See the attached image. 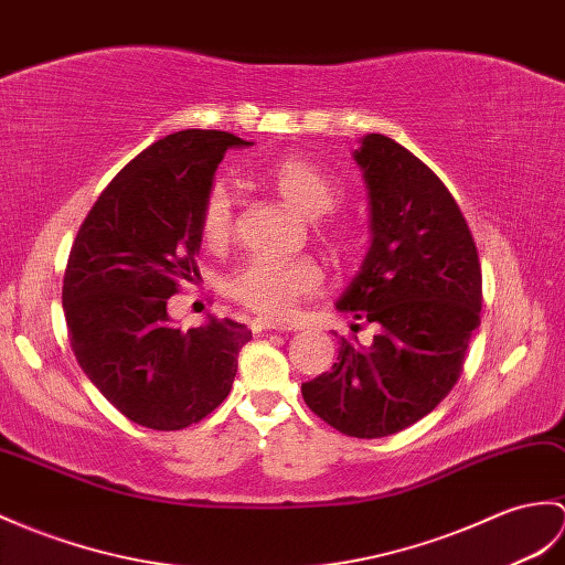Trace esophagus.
I'll return each instance as SVG.
<instances>
[{
	"label": "esophagus",
	"mask_w": 565,
	"mask_h": 565,
	"mask_svg": "<svg viewBox=\"0 0 565 565\" xmlns=\"http://www.w3.org/2000/svg\"><path fill=\"white\" fill-rule=\"evenodd\" d=\"M250 330H253L255 334H259V332H271V330L284 332L286 327H284L281 322L269 320V318H255V320H250Z\"/></svg>",
	"instance_id": "obj_1"
}]
</instances>
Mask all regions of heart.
I'll return each mask as SVG.
<instances>
[{"label": "heart", "instance_id": "1", "mask_svg": "<svg viewBox=\"0 0 565 565\" xmlns=\"http://www.w3.org/2000/svg\"><path fill=\"white\" fill-rule=\"evenodd\" d=\"M262 180L277 192L281 200L294 206L298 214L320 218L330 214L339 202V188L334 180L298 156L271 161L262 168ZM233 233V204L231 194L223 185H214L206 192L200 206V235L209 247H221ZM332 238L349 243L342 228L332 231ZM324 281V271L315 257H269L255 255L235 269L228 277V294L262 315L284 318L300 300L318 294Z\"/></svg>", "mask_w": 565, "mask_h": 565}]
</instances>
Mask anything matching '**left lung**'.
I'll return each mask as SVG.
<instances>
[{
    "mask_svg": "<svg viewBox=\"0 0 565 565\" xmlns=\"http://www.w3.org/2000/svg\"><path fill=\"white\" fill-rule=\"evenodd\" d=\"M353 161L373 238L337 308L380 330L369 347L339 337L332 371L300 392L344 436L385 438L436 409L460 377L481 322V265L455 196L412 151L365 135Z\"/></svg>",
    "mask_w": 565,
    "mask_h": 565,
    "instance_id": "8db88e82",
    "label": "left lung"
}]
</instances>
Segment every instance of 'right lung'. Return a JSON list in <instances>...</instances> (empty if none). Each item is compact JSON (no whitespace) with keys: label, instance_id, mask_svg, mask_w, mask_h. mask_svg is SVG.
<instances>
[{"label":"right lung","instance_id":"add662e5","mask_svg":"<svg viewBox=\"0 0 565 565\" xmlns=\"http://www.w3.org/2000/svg\"><path fill=\"white\" fill-rule=\"evenodd\" d=\"M250 143L218 129L159 139L113 178L76 233L62 286L70 344L100 395L139 426L202 422L228 397L253 339L212 315L178 330L166 308L200 277V206L223 153Z\"/></svg>","mask_w":565,"mask_h":565}]
</instances>
